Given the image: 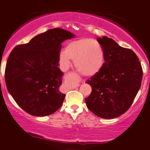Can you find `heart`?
I'll use <instances>...</instances> for the list:
<instances>
[{"mask_svg":"<svg viewBox=\"0 0 150 150\" xmlns=\"http://www.w3.org/2000/svg\"><path fill=\"white\" fill-rule=\"evenodd\" d=\"M73 60L79 73L87 77L97 75L104 65V49L99 42L89 38L73 40L67 44L65 51L58 55V61L63 69L69 68Z\"/></svg>","mask_w":150,"mask_h":150,"instance_id":"1","label":"heart"}]
</instances>
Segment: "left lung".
<instances>
[{
	"label": "left lung",
	"instance_id": "obj_1",
	"mask_svg": "<svg viewBox=\"0 0 150 150\" xmlns=\"http://www.w3.org/2000/svg\"><path fill=\"white\" fill-rule=\"evenodd\" d=\"M97 40L104 49L105 62L101 71L86 82L92 90L85 103L93 113L110 119L130 107L140 88L142 69L132 50L106 36Z\"/></svg>",
	"mask_w": 150,
	"mask_h": 150
}]
</instances>
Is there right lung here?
<instances>
[{"label":"right lung","mask_w":150,"mask_h":150,"mask_svg":"<svg viewBox=\"0 0 150 150\" xmlns=\"http://www.w3.org/2000/svg\"><path fill=\"white\" fill-rule=\"evenodd\" d=\"M75 35L51 29L13 49L7 61V89L24 111L34 116H49L61 106L65 94L60 90L63 73L59 69L61 43Z\"/></svg>","instance_id":"obj_1"}]
</instances>
